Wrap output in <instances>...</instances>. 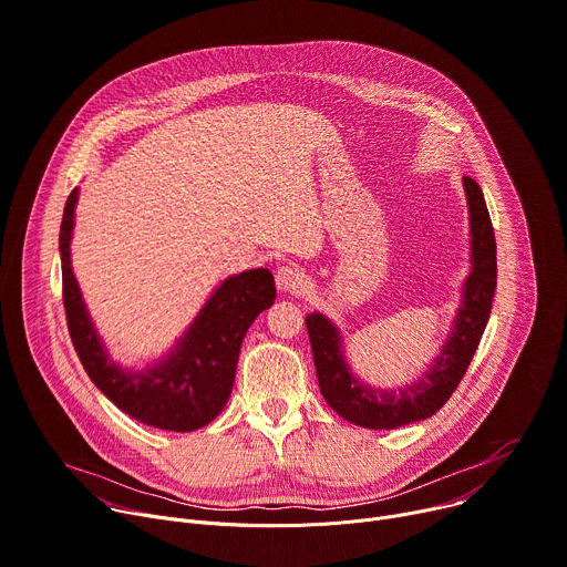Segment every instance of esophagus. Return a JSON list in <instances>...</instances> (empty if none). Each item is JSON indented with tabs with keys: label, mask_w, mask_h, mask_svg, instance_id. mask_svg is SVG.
<instances>
[{
	"label": "esophagus",
	"mask_w": 567,
	"mask_h": 567,
	"mask_svg": "<svg viewBox=\"0 0 567 567\" xmlns=\"http://www.w3.org/2000/svg\"><path fill=\"white\" fill-rule=\"evenodd\" d=\"M276 285H278V289L282 293H296L300 289V285H302V276L293 267H280L276 271Z\"/></svg>",
	"instance_id": "34e87169"
}]
</instances>
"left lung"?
Returning <instances> with one entry per match:
<instances>
[{
	"label": "left lung",
	"mask_w": 567,
	"mask_h": 567,
	"mask_svg": "<svg viewBox=\"0 0 567 567\" xmlns=\"http://www.w3.org/2000/svg\"><path fill=\"white\" fill-rule=\"evenodd\" d=\"M463 192H466L471 217V274L463 280L461 305L452 330L441 352L419 380L398 389H380L362 382L346 362L339 328L321 312L305 317L321 393L348 423L369 430H395L425 421L450 400L471 367L491 317L497 285V257L495 233L482 187L473 178L463 176Z\"/></svg>",
	"instance_id": "obj_1"
}]
</instances>
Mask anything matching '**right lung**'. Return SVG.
Here are the masks:
<instances>
[{
	"label": "right lung",
	"mask_w": 567,
	"mask_h": 567,
	"mask_svg": "<svg viewBox=\"0 0 567 567\" xmlns=\"http://www.w3.org/2000/svg\"><path fill=\"white\" fill-rule=\"evenodd\" d=\"M76 200L79 189H72L59 244L68 328L85 373L115 406L144 425L194 432L213 423L230 398L239 348L250 323L276 300L271 271L250 269L226 278L163 359L140 371L122 369L101 341L72 271Z\"/></svg>",
	"instance_id": "obj_1"
}]
</instances>
